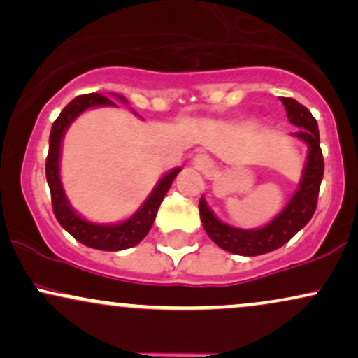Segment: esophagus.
Returning <instances> with one entry per match:
<instances>
[{"label": "esophagus", "mask_w": 358, "mask_h": 358, "mask_svg": "<svg viewBox=\"0 0 358 358\" xmlns=\"http://www.w3.org/2000/svg\"><path fill=\"white\" fill-rule=\"evenodd\" d=\"M193 166H195L196 170L208 171L212 168V162H210V159H208V156L199 155V156H195V159H193Z\"/></svg>", "instance_id": "esophagus-1"}]
</instances>
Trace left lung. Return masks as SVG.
I'll return each instance as SVG.
<instances>
[{
  "label": "left lung",
  "instance_id": "8db88e82",
  "mask_svg": "<svg viewBox=\"0 0 358 358\" xmlns=\"http://www.w3.org/2000/svg\"><path fill=\"white\" fill-rule=\"evenodd\" d=\"M279 99L285 106L286 116L291 124L299 127V131L293 133V136L301 139L308 146L305 170L299 180V187L286 207L269 224L259 229L232 227L219 220L202 196L199 210L205 232L220 249L227 252L239 254V256H261V254L279 249L305 227L316 210L324 168L322 148H320L318 124L310 110L298 101L291 97H279Z\"/></svg>",
  "mask_w": 358,
  "mask_h": 358
}]
</instances>
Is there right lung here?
Instances as JSON below:
<instances>
[{"label":"right lung","instance_id":"right-lung-1","mask_svg":"<svg viewBox=\"0 0 358 358\" xmlns=\"http://www.w3.org/2000/svg\"><path fill=\"white\" fill-rule=\"evenodd\" d=\"M121 102L127 104V101L119 94H110ZM101 106H110L116 108L109 97L101 96V94H85L69 102L60 116L53 122L50 131V141H48V156L45 163V173H47V182L50 187L52 193V207L55 213L57 220L62 227L65 229L72 237L82 242L84 245L99 250H122L136 245L146 237L153 225L156 213H158L159 205L165 199L166 192L170 190L171 183L176 178V175L182 171V168H173L159 178L156 183L153 192L143 202L141 207L138 208L129 219L119 222V224H94L89 222L77 213L69 203L65 196L64 187L60 180V151H62V139H64L65 131L69 126L80 116L84 110L92 108H101Z\"/></svg>","mask_w":358,"mask_h":358}]
</instances>
